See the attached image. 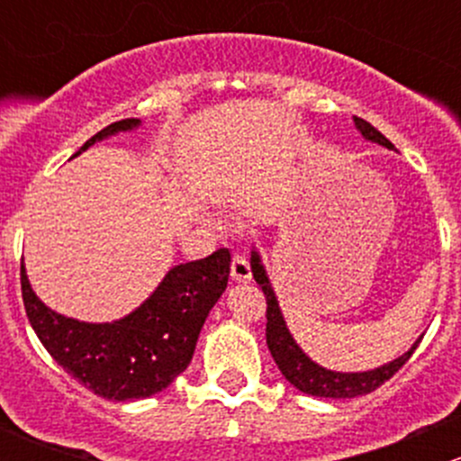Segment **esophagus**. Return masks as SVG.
<instances>
[{
	"instance_id": "obj_1",
	"label": "esophagus",
	"mask_w": 461,
	"mask_h": 461,
	"mask_svg": "<svg viewBox=\"0 0 461 461\" xmlns=\"http://www.w3.org/2000/svg\"><path fill=\"white\" fill-rule=\"evenodd\" d=\"M249 278H252V267H249V263L245 260V257H240V254H234V257H231V281L248 283Z\"/></svg>"
}]
</instances>
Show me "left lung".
<instances>
[{
  "label": "left lung",
  "instance_id": "obj_1",
  "mask_svg": "<svg viewBox=\"0 0 461 461\" xmlns=\"http://www.w3.org/2000/svg\"><path fill=\"white\" fill-rule=\"evenodd\" d=\"M355 127L359 129V133L366 140L381 144V147L385 149L394 147L384 133L376 131L373 124L366 122L364 118H357L355 115ZM252 274L254 281L263 287L265 301H267V328H265V337H267L269 352H272L274 361H276L283 376H285L294 388H299L301 393L312 394V397L332 399H352L359 397V394H368L397 373V370L411 359L415 348L420 346L421 337L417 339V341L412 343L411 350L403 352L399 359L379 366V368L375 370H366V373H334V370L323 368V366L314 364V361L301 350L299 343L294 341V337H292L290 330H287L285 319H283L281 308H278L276 294H274L272 283H269L267 272H265L263 263H260L257 249L252 252Z\"/></svg>",
  "mask_w": 461,
  "mask_h": 461
}]
</instances>
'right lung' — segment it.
Here are the masks:
<instances>
[{
  "label": "right lung",
  "mask_w": 461,
  "mask_h": 461,
  "mask_svg": "<svg viewBox=\"0 0 461 461\" xmlns=\"http://www.w3.org/2000/svg\"><path fill=\"white\" fill-rule=\"evenodd\" d=\"M140 127L138 118L120 120L97 131L91 144ZM230 249L171 267L153 294L127 317L86 323L46 308L32 292L22 263L26 317L49 355L73 379L113 402L144 399L165 390L192 361L198 334L230 278Z\"/></svg>",
  "instance_id": "add662e5"
}]
</instances>
